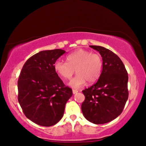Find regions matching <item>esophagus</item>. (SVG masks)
<instances>
[{"instance_id":"34e87169","label":"esophagus","mask_w":146,"mask_h":146,"mask_svg":"<svg viewBox=\"0 0 146 146\" xmlns=\"http://www.w3.org/2000/svg\"><path fill=\"white\" fill-rule=\"evenodd\" d=\"M78 92V90H73V94H76V93H77Z\"/></svg>"}]
</instances>
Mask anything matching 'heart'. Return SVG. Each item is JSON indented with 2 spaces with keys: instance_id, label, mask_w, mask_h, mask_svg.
I'll return each mask as SVG.
<instances>
[{
  "instance_id": "1",
  "label": "heart",
  "mask_w": 146,
  "mask_h": 146,
  "mask_svg": "<svg viewBox=\"0 0 146 146\" xmlns=\"http://www.w3.org/2000/svg\"><path fill=\"white\" fill-rule=\"evenodd\" d=\"M66 62L57 60L54 64L56 72L64 80H70L77 73L69 84L74 88L84 86L86 81L93 83L99 78L102 71V59L98 53L83 49H76L66 56Z\"/></svg>"
}]
</instances>
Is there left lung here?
<instances>
[{"instance_id":"obj_1","label":"left lung","mask_w":146,"mask_h":146,"mask_svg":"<svg viewBox=\"0 0 146 146\" xmlns=\"http://www.w3.org/2000/svg\"><path fill=\"white\" fill-rule=\"evenodd\" d=\"M102 57V71L95 84L82 91L85 100L81 109L84 117L95 124L115 119L124 108L128 98V75L122 61L110 49L90 46Z\"/></svg>"}]
</instances>
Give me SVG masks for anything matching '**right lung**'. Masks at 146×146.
I'll return each mask as SVG.
<instances>
[{
    "label": "right lung",
    "mask_w": 146,
    "mask_h": 146,
    "mask_svg": "<svg viewBox=\"0 0 146 146\" xmlns=\"http://www.w3.org/2000/svg\"><path fill=\"white\" fill-rule=\"evenodd\" d=\"M62 49L42 51L24 64L18 80V100L24 114L42 126L56 124L64 115L72 90L64 85L54 68Z\"/></svg>",
    "instance_id": "1"
}]
</instances>
